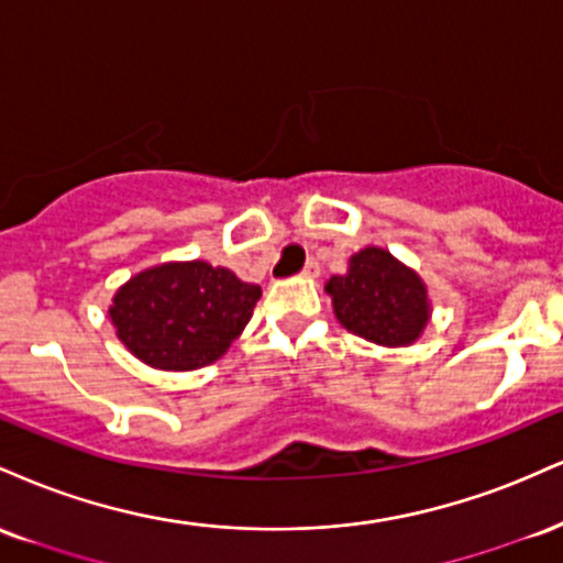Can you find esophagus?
I'll return each mask as SVG.
<instances>
[{
	"mask_svg": "<svg viewBox=\"0 0 563 563\" xmlns=\"http://www.w3.org/2000/svg\"><path fill=\"white\" fill-rule=\"evenodd\" d=\"M321 274V266L316 257H310V261L306 263V268H302V276H308V279H316V276Z\"/></svg>",
	"mask_w": 563,
	"mask_h": 563,
	"instance_id": "obj_1",
	"label": "esophagus"
}]
</instances>
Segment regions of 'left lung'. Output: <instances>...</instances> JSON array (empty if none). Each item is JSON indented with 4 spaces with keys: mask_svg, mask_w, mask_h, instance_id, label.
<instances>
[{
    "mask_svg": "<svg viewBox=\"0 0 563 563\" xmlns=\"http://www.w3.org/2000/svg\"><path fill=\"white\" fill-rule=\"evenodd\" d=\"M327 292L342 327L376 345H411L427 327L424 284L387 250L366 247L350 257L347 274L332 276Z\"/></svg>",
    "mask_w": 563,
    "mask_h": 563,
    "instance_id": "left-lung-1",
    "label": "left lung"
}]
</instances>
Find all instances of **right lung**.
I'll return each mask as SVG.
<instances>
[{
	"instance_id": "1",
	"label": "right lung",
	"mask_w": 563,
	"mask_h": 563,
	"mask_svg": "<svg viewBox=\"0 0 563 563\" xmlns=\"http://www.w3.org/2000/svg\"><path fill=\"white\" fill-rule=\"evenodd\" d=\"M261 300L257 284L205 261L142 271L112 297L110 319L136 358L165 372L213 363L240 336Z\"/></svg>"
}]
</instances>
